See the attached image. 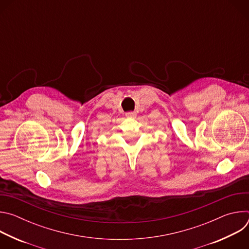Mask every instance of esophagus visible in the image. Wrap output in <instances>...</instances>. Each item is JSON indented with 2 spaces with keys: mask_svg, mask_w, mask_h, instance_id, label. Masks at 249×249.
Listing matches in <instances>:
<instances>
[{
  "mask_svg": "<svg viewBox=\"0 0 249 249\" xmlns=\"http://www.w3.org/2000/svg\"><path fill=\"white\" fill-rule=\"evenodd\" d=\"M136 112L134 111H129V112H126V117L128 118H135L136 117Z\"/></svg>",
  "mask_w": 249,
  "mask_h": 249,
  "instance_id": "1",
  "label": "esophagus"
}]
</instances>
